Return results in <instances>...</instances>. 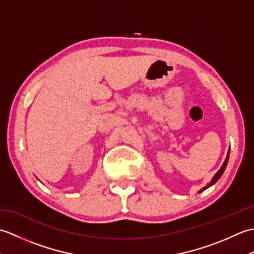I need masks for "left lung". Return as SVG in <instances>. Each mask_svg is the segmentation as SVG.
Wrapping results in <instances>:
<instances>
[{
    "label": "left lung",
    "instance_id": "obj_1",
    "mask_svg": "<svg viewBox=\"0 0 254 254\" xmlns=\"http://www.w3.org/2000/svg\"><path fill=\"white\" fill-rule=\"evenodd\" d=\"M228 158H229V150H228V154H227V157H226V159H225V161H224V164H223V166L222 167H220V169L216 172V175H215L214 177H213V179H212V181H210L209 183H208V185L206 186V187H205V188H203L202 189V190H199L198 191V193H201L202 191H204V190H206V189L207 188H209L210 186H213L214 185V183H216L217 182V180L219 179V178L220 177H222V175L224 174V170H225V168H226V166H227V163H228Z\"/></svg>",
    "mask_w": 254,
    "mask_h": 254
}]
</instances>
